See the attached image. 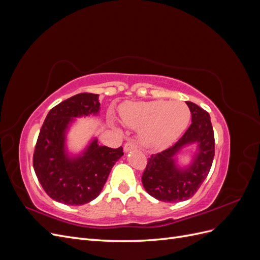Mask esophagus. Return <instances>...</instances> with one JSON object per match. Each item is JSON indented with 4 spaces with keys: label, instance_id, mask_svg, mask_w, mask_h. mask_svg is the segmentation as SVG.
<instances>
[{
    "label": "esophagus",
    "instance_id": "esophagus-1",
    "mask_svg": "<svg viewBox=\"0 0 260 260\" xmlns=\"http://www.w3.org/2000/svg\"><path fill=\"white\" fill-rule=\"evenodd\" d=\"M136 148H137V144L135 142H132V141H129V142L124 144L123 151H124V153H128V152L133 151V149H136Z\"/></svg>",
    "mask_w": 260,
    "mask_h": 260
}]
</instances>
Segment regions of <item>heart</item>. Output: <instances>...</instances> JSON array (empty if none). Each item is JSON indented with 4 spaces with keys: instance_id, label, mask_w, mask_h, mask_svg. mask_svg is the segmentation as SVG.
<instances>
[{
    "instance_id": "b5f03b06",
    "label": "heart",
    "mask_w": 260,
    "mask_h": 260,
    "mask_svg": "<svg viewBox=\"0 0 260 260\" xmlns=\"http://www.w3.org/2000/svg\"><path fill=\"white\" fill-rule=\"evenodd\" d=\"M122 122L141 130L142 143L152 149H164L181 136L191 119V112L181 101H148L124 105Z\"/></svg>"
}]
</instances>
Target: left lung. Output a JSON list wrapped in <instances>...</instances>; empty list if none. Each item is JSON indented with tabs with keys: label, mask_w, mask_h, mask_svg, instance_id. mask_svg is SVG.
<instances>
[{
	"label": "left lung",
	"mask_w": 260,
	"mask_h": 260,
	"mask_svg": "<svg viewBox=\"0 0 260 260\" xmlns=\"http://www.w3.org/2000/svg\"><path fill=\"white\" fill-rule=\"evenodd\" d=\"M192 115V123L178 142L161 153L152 155L142 183L154 199L178 203L191 199L206 179L215 156V136L210 116L192 102H186ZM194 145L196 151L186 164L177 155Z\"/></svg>",
	"instance_id": "left-lung-1"
}]
</instances>
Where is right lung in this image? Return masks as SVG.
<instances>
[{"label":"right lung","instance_id":"1","mask_svg":"<svg viewBox=\"0 0 260 260\" xmlns=\"http://www.w3.org/2000/svg\"><path fill=\"white\" fill-rule=\"evenodd\" d=\"M99 94L80 93L53 107L40 130L34 154L39 182L51 199L70 206H80L96 199L122 146L101 145L96 136L79 152L68 145V135L78 118L100 116Z\"/></svg>","mask_w":260,"mask_h":260}]
</instances>
